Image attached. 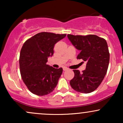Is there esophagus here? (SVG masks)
<instances>
[{
  "label": "esophagus",
  "instance_id": "esophagus-1",
  "mask_svg": "<svg viewBox=\"0 0 123 123\" xmlns=\"http://www.w3.org/2000/svg\"><path fill=\"white\" fill-rule=\"evenodd\" d=\"M68 68L65 67V66H64V67H63V71H65V70H68Z\"/></svg>",
  "mask_w": 123,
  "mask_h": 123
}]
</instances>
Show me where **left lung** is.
<instances>
[{
    "label": "left lung",
    "mask_w": 123,
    "mask_h": 123,
    "mask_svg": "<svg viewBox=\"0 0 123 123\" xmlns=\"http://www.w3.org/2000/svg\"><path fill=\"white\" fill-rule=\"evenodd\" d=\"M68 38L80 51L77 58L87 63L82 73L73 70L74 76L70 80V86L79 92H92L102 83L108 70L110 55L106 41L94 35H68Z\"/></svg>",
    "instance_id": "obj_1"
}]
</instances>
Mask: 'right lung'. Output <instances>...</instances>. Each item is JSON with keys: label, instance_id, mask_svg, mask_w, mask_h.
Segmentation results:
<instances>
[{"label": "right lung", "instance_id": "obj_1", "mask_svg": "<svg viewBox=\"0 0 123 123\" xmlns=\"http://www.w3.org/2000/svg\"><path fill=\"white\" fill-rule=\"evenodd\" d=\"M66 34L40 32L28 39L23 44L19 56V69L24 83L33 94L47 95L54 90L62 73L46 64L54 54V45Z\"/></svg>", "mask_w": 123, "mask_h": 123}]
</instances>
